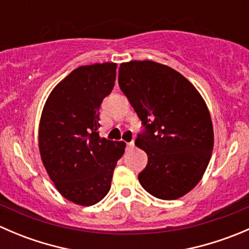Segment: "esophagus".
Here are the masks:
<instances>
[{"instance_id":"obj_1","label":"esophagus","mask_w":249,"mask_h":249,"mask_svg":"<svg viewBox=\"0 0 249 249\" xmlns=\"http://www.w3.org/2000/svg\"><path fill=\"white\" fill-rule=\"evenodd\" d=\"M126 144H127V148H129V149H132V148L135 147V142H134V141H131V142L126 143Z\"/></svg>"}]
</instances>
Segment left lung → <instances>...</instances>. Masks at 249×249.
Wrapping results in <instances>:
<instances>
[{"instance_id": "8db88e82", "label": "left lung", "mask_w": 249, "mask_h": 249, "mask_svg": "<svg viewBox=\"0 0 249 249\" xmlns=\"http://www.w3.org/2000/svg\"><path fill=\"white\" fill-rule=\"evenodd\" d=\"M118 83L142 123L135 141L148 155L141 185L158 199L183 196L200 182L213 149L201 95L171 67L148 60L120 65Z\"/></svg>"}]
</instances>
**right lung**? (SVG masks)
I'll return each instance as SVG.
<instances>
[{
  "instance_id": "right-lung-1",
  "label": "right lung",
  "mask_w": 249,
  "mask_h": 249,
  "mask_svg": "<svg viewBox=\"0 0 249 249\" xmlns=\"http://www.w3.org/2000/svg\"><path fill=\"white\" fill-rule=\"evenodd\" d=\"M117 64L73 70L53 89L39 123L42 161L60 194L91 206L110 189L113 171L125 143L99 135L100 107L113 90Z\"/></svg>"
}]
</instances>
